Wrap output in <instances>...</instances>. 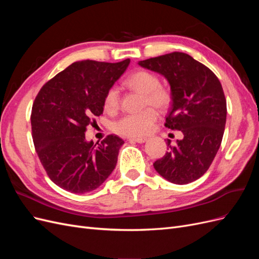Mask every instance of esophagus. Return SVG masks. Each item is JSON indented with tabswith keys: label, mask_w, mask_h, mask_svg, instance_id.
<instances>
[{
	"label": "esophagus",
	"mask_w": 259,
	"mask_h": 259,
	"mask_svg": "<svg viewBox=\"0 0 259 259\" xmlns=\"http://www.w3.org/2000/svg\"><path fill=\"white\" fill-rule=\"evenodd\" d=\"M128 140H130L131 143H139V144H143V143L146 142L147 138H146V137H131Z\"/></svg>",
	"instance_id": "esophagus-1"
}]
</instances>
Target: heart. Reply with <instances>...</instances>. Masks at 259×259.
Masks as SVG:
<instances>
[{"mask_svg": "<svg viewBox=\"0 0 259 259\" xmlns=\"http://www.w3.org/2000/svg\"><path fill=\"white\" fill-rule=\"evenodd\" d=\"M125 85L130 90L143 94V106H153L165 110L171 104V92L160 85V79L155 74L139 70L131 74ZM120 105V94L115 86L109 88L104 97V108L108 112H114ZM153 107H148L137 113H128L114 123L116 134L126 137H142L150 133L158 121L159 113Z\"/></svg>", "mask_w": 259, "mask_h": 259, "instance_id": "b5f03b06", "label": "heart"}]
</instances>
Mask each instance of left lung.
<instances>
[{
	"instance_id": "8db88e82",
	"label": "left lung",
	"mask_w": 259,
	"mask_h": 259,
	"mask_svg": "<svg viewBox=\"0 0 259 259\" xmlns=\"http://www.w3.org/2000/svg\"><path fill=\"white\" fill-rule=\"evenodd\" d=\"M139 66L165 76L171 104L165 126L184 138L153 166L168 182L186 185L206 173L221 147L227 117L225 94L210 69L185 53L174 52L139 61Z\"/></svg>"
}]
</instances>
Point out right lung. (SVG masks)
I'll use <instances>...</instances> for the list:
<instances>
[{
  "instance_id": "obj_1",
  "label": "right lung",
  "mask_w": 259,
  "mask_h": 259,
  "mask_svg": "<svg viewBox=\"0 0 259 259\" xmlns=\"http://www.w3.org/2000/svg\"><path fill=\"white\" fill-rule=\"evenodd\" d=\"M130 59L73 62L46 82L34 99L31 128L35 151L54 184L72 193L97 189L110 176L123 139L86 142V126L104 112V97Z\"/></svg>"
}]
</instances>
